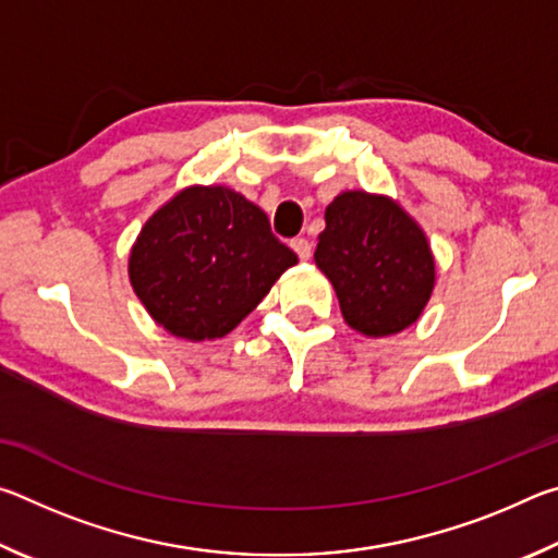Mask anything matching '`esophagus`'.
Instances as JSON below:
<instances>
[{"label":"esophagus","mask_w":558,"mask_h":558,"mask_svg":"<svg viewBox=\"0 0 558 558\" xmlns=\"http://www.w3.org/2000/svg\"><path fill=\"white\" fill-rule=\"evenodd\" d=\"M290 248L298 253L300 260H310V256H313V245H310L307 239H302V235H298V239L290 241Z\"/></svg>","instance_id":"obj_1"}]
</instances>
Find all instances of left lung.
I'll list each match as a JSON object with an SVG mask.
<instances>
[{
    "label": "left lung",
    "instance_id": "left-lung-1",
    "mask_svg": "<svg viewBox=\"0 0 558 558\" xmlns=\"http://www.w3.org/2000/svg\"><path fill=\"white\" fill-rule=\"evenodd\" d=\"M315 251L347 325L369 337L396 335L426 307L436 263L409 214L386 196L344 192L327 206Z\"/></svg>",
    "mask_w": 558,
    "mask_h": 558
}]
</instances>
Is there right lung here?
Listing matches in <instances>:
<instances>
[{
    "mask_svg": "<svg viewBox=\"0 0 558 558\" xmlns=\"http://www.w3.org/2000/svg\"><path fill=\"white\" fill-rule=\"evenodd\" d=\"M295 263L256 204L226 186H192L145 223L130 280L159 325L202 342L229 335Z\"/></svg>",
    "mask_w": 558,
    "mask_h": 558,
    "instance_id": "obj_1",
    "label": "right lung"
}]
</instances>
